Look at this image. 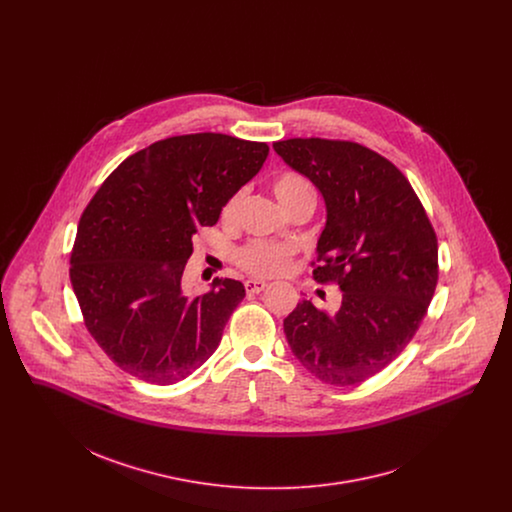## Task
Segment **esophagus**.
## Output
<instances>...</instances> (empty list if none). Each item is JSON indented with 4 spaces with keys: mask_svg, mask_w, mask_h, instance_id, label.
<instances>
[{
    "mask_svg": "<svg viewBox=\"0 0 512 512\" xmlns=\"http://www.w3.org/2000/svg\"><path fill=\"white\" fill-rule=\"evenodd\" d=\"M267 288V282L263 280H247L245 282V292L249 295H255V293H261Z\"/></svg>",
    "mask_w": 512,
    "mask_h": 512,
    "instance_id": "1",
    "label": "esophagus"
}]
</instances>
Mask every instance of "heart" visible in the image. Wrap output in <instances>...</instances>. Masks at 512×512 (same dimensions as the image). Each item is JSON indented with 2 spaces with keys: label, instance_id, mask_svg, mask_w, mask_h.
Returning <instances> with one entry per match:
<instances>
[{
  "label": "heart",
  "instance_id": "1",
  "mask_svg": "<svg viewBox=\"0 0 512 512\" xmlns=\"http://www.w3.org/2000/svg\"><path fill=\"white\" fill-rule=\"evenodd\" d=\"M270 188H272L274 197L278 199V203L286 211H292L295 205H299L307 199H315V192H313L311 184L297 172L276 174L272 178ZM240 201H242V194L230 195L220 209V219L224 222H234L238 215V209H240ZM293 255H295V251L290 245L270 244V242L257 240L238 251L236 263L251 276L270 278V276L288 272L293 265Z\"/></svg>",
  "mask_w": 512,
  "mask_h": 512
}]
</instances>
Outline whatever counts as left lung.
<instances>
[{
    "label": "left lung",
    "mask_w": 512,
    "mask_h": 512,
    "mask_svg": "<svg viewBox=\"0 0 512 512\" xmlns=\"http://www.w3.org/2000/svg\"><path fill=\"white\" fill-rule=\"evenodd\" d=\"M326 203L313 276L340 286L338 313L297 303L284 334L318 380L355 386L413 340L438 284V238L413 186L368 147L322 138L272 144Z\"/></svg>",
    "instance_id": "1"
}]
</instances>
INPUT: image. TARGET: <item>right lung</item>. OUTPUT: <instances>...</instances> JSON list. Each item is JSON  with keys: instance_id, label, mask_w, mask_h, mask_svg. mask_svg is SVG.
<instances>
[{"instance_id": "obj_1", "label": "right lung", "mask_w": 512, "mask_h": 512, "mask_svg": "<svg viewBox=\"0 0 512 512\" xmlns=\"http://www.w3.org/2000/svg\"><path fill=\"white\" fill-rule=\"evenodd\" d=\"M265 142L201 132L126 157L84 209L71 284L84 324L124 372L157 386L184 380L219 347L245 297L242 282L213 280L197 297L182 274L201 226L257 172Z\"/></svg>"}]
</instances>
